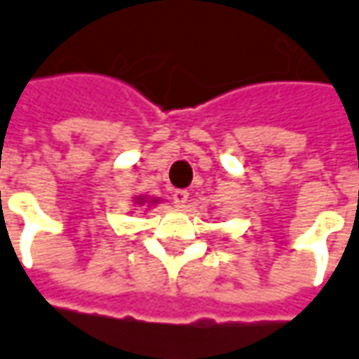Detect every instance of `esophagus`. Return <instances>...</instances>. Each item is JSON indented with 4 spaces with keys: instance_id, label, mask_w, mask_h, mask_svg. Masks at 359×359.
<instances>
[{
    "instance_id": "1",
    "label": "esophagus",
    "mask_w": 359,
    "mask_h": 359,
    "mask_svg": "<svg viewBox=\"0 0 359 359\" xmlns=\"http://www.w3.org/2000/svg\"><path fill=\"white\" fill-rule=\"evenodd\" d=\"M187 200H189V192L187 190H175L172 192V202H175V206H179V208H184V204H187Z\"/></svg>"
}]
</instances>
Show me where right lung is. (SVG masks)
I'll list each match as a JSON object with an SVG mask.
<instances>
[{
	"mask_svg": "<svg viewBox=\"0 0 359 359\" xmlns=\"http://www.w3.org/2000/svg\"><path fill=\"white\" fill-rule=\"evenodd\" d=\"M141 200H143V198H141ZM143 202H145V200H143ZM139 204H141V202H139Z\"/></svg>",
	"mask_w": 359,
	"mask_h": 359,
	"instance_id": "add662e5",
	"label": "right lung"
}]
</instances>
